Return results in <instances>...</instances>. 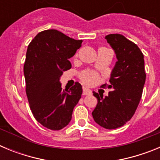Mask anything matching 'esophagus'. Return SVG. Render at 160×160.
<instances>
[{
  "instance_id": "34e87169",
  "label": "esophagus",
  "mask_w": 160,
  "mask_h": 160,
  "mask_svg": "<svg viewBox=\"0 0 160 160\" xmlns=\"http://www.w3.org/2000/svg\"><path fill=\"white\" fill-rule=\"evenodd\" d=\"M92 94V91L90 90L87 87H83V90H82V94L83 95H90V94Z\"/></svg>"
}]
</instances>
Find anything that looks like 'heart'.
Returning <instances> with one entry per match:
<instances>
[{"label":"heart","mask_w":160,"mask_h":160,"mask_svg":"<svg viewBox=\"0 0 160 160\" xmlns=\"http://www.w3.org/2000/svg\"><path fill=\"white\" fill-rule=\"evenodd\" d=\"M79 78L83 82L88 85H94L99 81L100 76L92 70H85L79 73Z\"/></svg>","instance_id":"obj_1"}]
</instances>
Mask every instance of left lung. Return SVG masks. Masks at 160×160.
I'll use <instances>...</instances> for the list:
<instances>
[{"mask_svg":"<svg viewBox=\"0 0 160 160\" xmlns=\"http://www.w3.org/2000/svg\"><path fill=\"white\" fill-rule=\"evenodd\" d=\"M116 53V62L107 86L111 89L108 96L94 91L98 103L92 112L98 124L106 129H116L127 123L135 114L142 97L146 80L143 54L136 44L123 35L114 33L106 36Z\"/></svg>","mask_w":160,"mask_h":160,"instance_id":"8db88e82","label":"left lung"}]
</instances>
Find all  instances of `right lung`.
Masks as SVG:
<instances>
[{"instance_id": "1", "label": "right lung", "mask_w": 160, "mask_h": 160, "mask_svg": "<svg viewBox=\"0 0 160 160\" xmlns=\"http://www.w3.org/2000/svg\"><path fill=\"white\" fill-rule=\"evenodd\" d=\"M56 29L38 32L29 44L24 64L25 92L35 119L43 127L59 131L69 124L82 94L80 83L62 90L60 77L71 68L69 58L82 46Z\"/></svg>"}]
</instances>
